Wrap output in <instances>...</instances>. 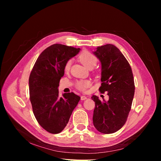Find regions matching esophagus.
Instances as JSON below:
<instances>
[{
  "label": "esophagus",
  "mask_w": 161,
  "mask_h": 161,
  "mask_svg": "<svg viewBox=\"0 0 161 161\" xmlns=\"http://www.w3.org/2000/svg\"><path fill=\"white\" fill-rule=\"evenodd\" d=\"M87 99V97H86V96H85V95H82L81 97H80V99H81L82 101L85 100V99Z\"/></svg>",
  "instance_id": "34e87169"
}]
</instances>
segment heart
<instances>
[{
    "label": "heart",
    "instance_id": "heart-1",
    "mask_svg": "<svg viewBox=\"0 0 161 161\" xmlns=\"http://www.w3.org/2000/svg\"><path fill=\"white\" fill-rule=\"evenodd\" d=\"M79 60L85 67L88 68L89 69H92L97 64V58L90 52L84 51L79 55ZM72 61L70 60H68L65 64V70L66 71L69 70L71 66ZM91 85V81L88 80H79L76 82V87L81 91H85Z\"/></svg>",
    "mask_w": 161,
    "mask_h": 161
}]
</instances>
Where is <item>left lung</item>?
Segmentation results:
<instances>
[{
  "mask_svg": "<svg viewBox=\"0 0 161 161\" xmlns=\"http://www.w3.org/2000/svg\"><path fill=\"white\" fill-rule=\"evenodd\" d=\"M93 53L101 63L99 90L108 92L109 100L101 101L92 95L95 103L92 121L100 132L112 134L123 127L131 109L135 91L133 73L128 60L114 45L97 47Z\"/></svg>",
  "mask_w": 161,
  "mask_h": 161,
  "instance_id": "8db88e82",
  "label": "left lung"
}]
</instances>
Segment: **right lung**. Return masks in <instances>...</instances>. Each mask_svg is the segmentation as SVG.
<instances>
[{"mask_svg":"<svg viewBox=\"0 0 161 161\" xmlns=\"http://www.w3.org/2000/svg\"><path fill=\"white\" fill-rule=\"evenodd\" d=\"M79 51L80 48L53 44L41 53L31 72L29 87L33 114L39 124L51 134L64 129L80 99L72 92L60 97L58 89L66 62Z\"/></svg>","mask_w":161,"mask_h":161,"instance_id":"add662e5","label":"right lung"}]
</instances>
